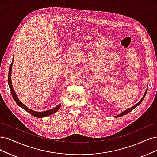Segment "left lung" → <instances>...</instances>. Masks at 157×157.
<instances>
[{
	"label": "left lung",
	"mask_w": 157,
	"mask_h": 157,
	"mask_svg": "<svg viewBox=\"0 0 157 157\" xmlns=\"http://www.w3.org/2000/svg\"><path fill=\"white\" fill-rule=\"evenodd\" d=\"M147 89H146V92H145V93H144V96H143V97L142 98V99L140 100V101H139L138 103H137L135 105H134V106H132V107H131V108H129L128 109H127V110H125V111H123L122 113H121L120 114H118V115H117V116H114V118H118V117H123V116H124V115H125L126 114H127V113H129V112H131V111H132L133 109H135L137 106H138L139 105H140V104L142 103V101H143V100L144 99V98H145V96H146V93H147Z\"/></svg>",
	"instance_id": "obj_1"
}]
</instances>
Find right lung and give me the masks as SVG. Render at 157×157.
Masks as SVG:
<instances>
[{
    "label": "right lung",
    "instance_id": "obj_1",
    "mask_svg": "<svg viewBox=\"0 0 157 157\" xmlns=\"http://www.w3.org/2000/svg\"><path fill=\"white\" fill-rule=\"evenodd\" d=\"M13 60H14V56L13 57V60L12 62H11V65L10 66V68H9V73H8V85L10 86V89L11 91V94L13 96V100H15V101L16 102V103L18 105L19 107H21V108H22L23 109H25V111L28 113H29L30 114H31L32 116L35 117L37 118H43V117H48V116L52 115L54 114L55 113H56L58 110L60 109L61 107V104H59L57 106H56V107L50 109L48 111H42V112H37L36 111H33V110L29 109L28 107H27L24 103H22L20 100L18 98V97L17 96L15 92L13 89V85H12V83H11V68H12V65H13Z\"/></svg>",
    "mask_w": 157,
    "mask_h": 157
}]
</instances>
